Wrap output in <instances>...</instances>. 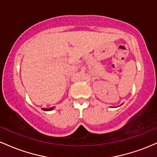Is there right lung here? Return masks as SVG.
Returning <instances> with one entry per match:
<instances>
[{"label":"right lung","instance_id":"obj_1","mask_svg":"<svg viewBox=\"0 0 157 157\" xmlns=\"http://www.w3.org/2000/svg\"><path fill=\"white\" fill-rule=\"evenodd\" d=\"M54 109V107L52 108H49V109H44V111H52V110Z\"/></svg>","mask_w":157,"mask_h":157}]
</instances>
